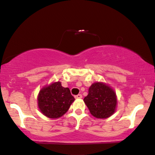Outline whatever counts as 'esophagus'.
Listing matches in <instances>:
<instances>
[{
	"mask_svg": "<svg viewBox=\"0 0 155 155\" xmlns=\"http://www.w3.org/2000/svg\"><path fill=\"white\" fill-rule=\"evenodd\" d=\"M75 98L76 99H81L82 98V95H81V94H77V95L75 96Z\"/></svg>",
	"mask_w": 155,
	"mask_h": 155,
	"instance_id": "1",
	"label": "esophagus"
}]
</instances>
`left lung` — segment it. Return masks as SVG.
<instances>
[{"label":"left lung","mask_w":155,"mask_h":155,"mask_svg":"<svg viewBox=\"0 0 155 155\" xmlns=\"http://www.w3.org/2000/svg\"><path fill=\"white\" fill-rule=\"evenodd\" d=\"M93 116L107 118L114 114L117 107V96L114 89L103 82H94L89 89V94L84 99Z\"/></svg>","instance_id":"left-lung-1"}]
</instances>
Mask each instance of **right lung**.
Returning <instances> with one entry per match:
<instances>
[{"instance_id": "right-lung-1", "label": "right lung", "mask_w": 155, "mask_h": 155, "mask_svg": "<svg viewBox=\"0 0 155 155\" xmlns=\"http://www.w3.org/2000/svg\"><path fill=\"white\" fill-rule=\"evenodd\" d=\"M74 100L70 89L62 87L61 81H55L40 89L37 96V105L44 115L55 119L63 116Z\"/></svg>"}]
</instances>
